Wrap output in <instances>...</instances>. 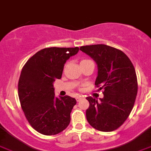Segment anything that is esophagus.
Segmentation results:
<instances>
[{"mask_svg": "<svg viewBox=\"0 0 151 151\" xmlns=\"http://www.w3.org/2000/svg\"><path fill=\"white\" fill-rule=\"evenodd\" d=\"M76 99H77L78 102H79L80 101H81V100L83 99V97H82V96H78V97H76Z\"/></svg>", "mask_w": 151, "mask_h": 151, "instance_id": "1", "label": "esophagus"}]
</instances>
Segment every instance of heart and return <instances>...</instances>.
Segmentation results:
<instances>
[{"label": "heart", "mask_w": 151, "mask_h": 151, "mask_svg": "<svg viewBox=\"0 0 151 151\" xmlns=\"http://www.w3.org/2000/svg\"><path fill=\"white\" fill-rule=\"evenodd\" d=\"M89 61H91V60H89V59H83V60H82L81 61V64H83V63H87V62H89Z\"/></svg>", "instance_id": "b5f03b06"}]
</instances>
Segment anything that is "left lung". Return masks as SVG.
Returning <instances> with one entry per match:
<instances>
[{
    "label": "left lung",
    "mask_w": 151,
    "mask_h": 151,
    "mask_svg": "<svg viewBox=\"0 0 151 151\" xmlns=\"http://www.w3.org/2000/svg\"><path fill=\"white\" fill-rule=\"evenodd\" d=\"M80 50L97 63L95 85L104 93L101 101L92 97L86 98L90 103L86 111L87 121L100 131L116 130L130 115L137 93V78L132 62L121 50L105 44L82 46Z\"/></svg>",
    "instance_id": "1"
}]
</instances>
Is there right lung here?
Listing matches in <instances>:
<instances>
[{"instance_id": "right-lung-1", "label": "right lung", "mask_w": 151, "mask_h": 151, "mask_svg": "<svg viewBox=\"0 0 151 151\" xmlns=\"http://www.w3.org/2000/svg\"><path fill=\"white\" fill-rule=\"evenodd\" d=\"M79 47H47L37 52L23 67L18 96L27 120L40 134L55 135L69 125L70 112L77 104L66 95L55 97L53 83L60 79L64 64Z\"/></svg>"}]
</instances>
